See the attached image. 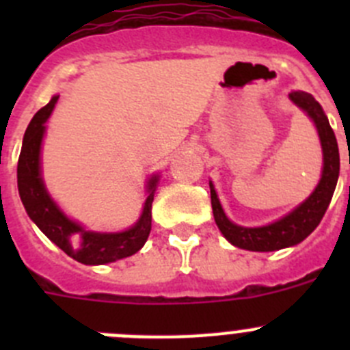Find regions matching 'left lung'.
Instances as JSON below:
<instances>
[{
	"mask_svg": "<svg viewBox=\"0 0 350 350\" xmlns=\"http://www.w3.org/2000/svg\"><path fill=\"white\" fill-rule=\"evenodd\" d=\"M289 98L298 105L301 110L308 113L314 120L315 128L319 131L321 145H323V177L315 187L314 193L286 217L273 224L262 226V228H242L237 226L226 217L219 198L215 194L213 185L210 184V200H212L213 219L217 222L219 230L224 234L234 247L245 250H256V252H270V250H279L284 247L296 245L303 242L312 231L319 226L321 219L324 217L329 202H332L333 193H335L336 180L340 173V154L338 144H336L335 133H333L329 120L324 116L323 108L314 96L303 91L291 92Z\"/></svg>",
	"mask_w": 350,
	"mask_h": 350,
	"instance_id": "1",
	"label": "left lung"
}]
</instances>
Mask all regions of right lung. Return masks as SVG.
Returning a JSON list of instances; mask_svg holds the SVG:
<instances>
[{
	"label": "right lung",
	"mask_w": 350,
	"mask_h": 350,
	"mask_svg": "<svg viewBox=\"0 0 350 350\" xmlns=\"http://www.w3.org/2000/svg\"><path fill=\"white\" fill-rule=\"evenodd\" d=\"M57 100L59 96H54L45 107L40 108L36 116L31 119L24 135L17 165L18 194L24 208L49 240H52L70 258L82 265H105L133 256L144 247L150 233V222H152L150 210H152L157 177L148 182V196L145 200L144 212L140 221L131 230L122 233H94L70 221L51 200L40 175V147L45 133V120L52 113Z\"/></svg>",
	"instance_id": "1"
}]
</instances>
